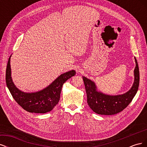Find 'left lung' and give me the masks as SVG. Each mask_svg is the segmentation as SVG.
Returning a JSON list of instances; mask_svg holds the SVG:
<instances>
[{
	"label": "left lung",
	"mask_w": 147,
	"mask_h": 147,
	"mask_svg": "<svg viewBox=\"0 0 147 147\" xmlns=\"http://www.w3.org/2000/svg\"><path fill=\"white\" fill-rule=\"evenodd\" d=\"M134 70V81L131 88L126 92L119 95H109L97 90L95 83L83 76L89 107L96 113L112 115L121 112L131 103L137 92L139 85V69L136 57Z\"/></svg>",
	"instance_id": "8db88e82"
}]
</instances>
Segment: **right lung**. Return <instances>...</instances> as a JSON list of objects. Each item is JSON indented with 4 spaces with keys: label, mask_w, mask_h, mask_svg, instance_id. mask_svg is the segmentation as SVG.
Here are the masks:
<instances>
[{
    "label": "right lung",
    "mask_w": 147,
    "mask_h": 147,
    "mask_svg": "<svg viewBox=\"0 0 147 147\" xmlns=\"http://www.w3.org/2000/svg\"><path fill=\"white\" fill-rule=\"evenodd\" d=\"M10 56L6 69V83L13 99L22 108L30 113H45L50 112L58 103L63 84L76 74L74 70L62 74L50 85L43 90L26 92L20 90L11 78Z\"/></svg>",
    "instance_id": "right-lung-1"
}]
</instances>
